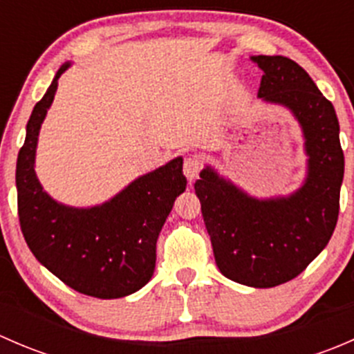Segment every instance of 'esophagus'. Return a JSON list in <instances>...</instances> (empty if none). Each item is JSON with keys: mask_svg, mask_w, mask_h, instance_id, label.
<instances>
[{"mask_svg": "<svg viewBox=\"0 0 354 354\" xmlns=\"http://www.w3.org/2000/svg\"><path fill=\"white\" fill-rule=\"evenodd\" d=\"M183 173L185 176L188 178V181H195L198 178V173H200V164L197 159H194V157H187L183 162Z\"/></svg>", "mask_w": 354, "mask_h": 354, "instance_id": "34e87169", "label": "esophagus"}]
</instances>
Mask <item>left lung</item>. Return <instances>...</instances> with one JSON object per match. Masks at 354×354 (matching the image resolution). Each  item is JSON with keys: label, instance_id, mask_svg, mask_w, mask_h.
I'll use <instances>...</instances> for the list:
<instances>
[{"label": "left lung", "instance_id": "left-lung-1", "mask_svg": "<svg viewBox=\"0 0 354 354\" xmlns=\"http://www.w3.org/2000/svg\"><path fill=\"white\" fill-rule=\"evenodd\" d=\"M252 62L263 71L259 99L286 108L301 127L305 181L289 195L257 198L205 166L195 194L221 274L245 286L274 288L295 279L329 243L344 154L334 106L310 75L284 56H252Z\"/></svg>", "mask_w": 354, "mask_h": 354}]
</instances>
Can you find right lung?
I'll use <instances>...</instances> for the list:
<instances>
[{
    "mask_svg": "<svg viewBox=\"0 0 354 354\" xmlns=\"http://www.w3.org/2000/svg\"><path fill=\"white\" fill-rule=\"evenodd\" d=\"M56 71L44 97L34 106L17 159L20 227L35 259L82 295L123 298L144 288L156 269V243L174 200L187 188L183 159L138 176L108 202L70 207L44 192L35 174L39 130L58 88Z\"/></svg>",
    "mask_w": 354,
    "mask_h": 354,
    "instance_id": "1",
    "label": "right lung"
}]
</instances>
